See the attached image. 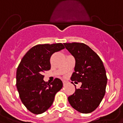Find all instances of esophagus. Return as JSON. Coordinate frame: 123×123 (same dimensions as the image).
<instances>
[{
  "instance_id": "34e87169",
  "label": "esophagus",
  "mask_w": 123,
  "mask_h": 123,
  "mask_svg": "<svg viewBox=\"0 0 123 123\" xmlns=\"http://www.w3.org/2000/svg\"><path fill=\"white\" fill-rule=\"evenodd\" d=\"M68 84V81H63V85H64V86Z\"/></svg>"
}]
</instances>
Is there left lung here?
<instances>
[{
	"mask_svg": "<svg viewBox=\"0 0 123 123\" xmlns=\"http://www.w3.org/2000/svg\"><path fill=\"white\" fill-rule=\"evenodd\" d=\"M64 44L75 59L71 80L82 83L79 88L75 87V91L68 97V101L80 113H91L99 106L106 92L107 77L103 62L85 44Z\"/></svg>",
	"mask_w": 123,
	"mask_h": 123,
	"instance_id": "obj_1",
	"label": "left lung"
}]
</instances>
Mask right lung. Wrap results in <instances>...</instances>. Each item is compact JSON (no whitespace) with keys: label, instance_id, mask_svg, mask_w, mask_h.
<instances>
[{"label":"right lung","instance_id":"add662e5","mask_svg":"<svg viewBox=\"0 0 123 123\" xmlns=\"http://www.w3.org/2000/svg\"><path fill=\"white\" fill-rule=\"evenodd\" d=\"M62 43L38 44L23 56L17 70L16 85L20 100L27 110L35 115L45 112L54 97L62 88V82L55 78L51 84L44 81L43 73L51 69L50 59L64 49Z\"/></svg>","mask_w":123,"mask_h":123}]
</instances>
